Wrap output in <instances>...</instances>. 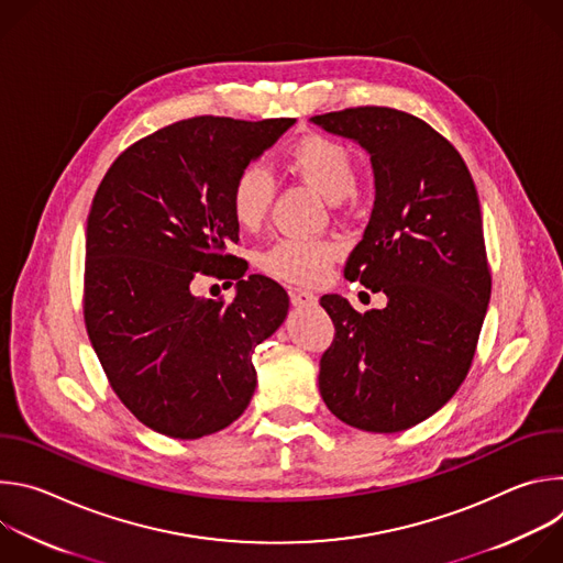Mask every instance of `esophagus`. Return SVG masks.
<instances>
[{
    "label": "esophagus",
    "mask_w": 563,
    "mask_h": 563,
    "mask_svg": "<svg viewBox=\"0 0 563 563\" xmlns=\"http://www.w3.org/2000/svg\"><path fill=\"white\" fill-rule=\"evenodd\" d=\"M318 302V296L309 289H294L291 291V305L296 307H313Z\"/></svg>",
    "instance_id": "34e87169"
}]
</instances>
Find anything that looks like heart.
<instances>
[{
	"instance_id": "b5f03b06",
	"label": "heart",
	"mask_w": 563,
	"mask_h": 563,
	"mask_svg": "<svg viewBox=\"0 0 563 563\" xmlns=\"http://www.w3.org/2000/svg\"><path fill=\"white\" fill-rule=\"evenodd\" d=\"M285 167L296 178L309 183L330 202L345 200L356 187V163L345 144L328 135H305L285 153ZM274 198V180L269 172L252 163L238 172L231 185L229 205L233 220L243 229H258L269 213ZM339 245L330 240L283 238L263 252V267L296 285H313L323 280L330 263L339 256Z\"/></svg>"
}]
</instances>
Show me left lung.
<instances>
[{
  "label": "left lung",
  "instance_id": "1",
  "mask_svg": "<svg viewBox=\"0 0 563 563\" xmlns=\"http://www.w3.org/2000/svg\"><path fill=\"white\" fill-rule=\"evenodd\" d=\"M311 122L369 153L376 198L345 276L387 296L365 313L320 298L336 330L320 396L352 428L408 430L448 404L474 358L493 289L478 196L459 151L406 111L354 107Z\"/></svg>",
  "mask_w": 563,
  "mask_h": 563
}]
</instances>
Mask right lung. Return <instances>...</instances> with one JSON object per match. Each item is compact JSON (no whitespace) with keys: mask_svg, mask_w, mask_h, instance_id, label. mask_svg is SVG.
<instances>
[{"mask_svg":"<svg viewBox=\"0 0 563 563\" xmlns=\"http://www.w3.org/2000/svg\"><path fill=\"white\" fill-rule=\"evenodd\" d=\"M296 120L198 115L122 151L87 220L85 323L109 385L146 428L200 439L231 426L256 389L254 350L287 291L229 252L238 172ZM236 280L231 303L190 294L198 274Z\"/></svg>","mask_w":563,"mask_h":563,"instance_id":"1","label":"right lung"}]
</instances>
